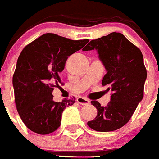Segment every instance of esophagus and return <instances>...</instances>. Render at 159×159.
<instances>
[{
	"instance_id": "esophagus-1",
	"label": "esophagus",
	"mask_w": 159,
	"mask_h": 159,
	"mask_svg": "<svg viewBox=\"0 0 159 159\" xmlns=\"http://www.w3.org/2000/svg\"><path fill=\"white\" fill-rule=\"evenodd\" d=\"M76 101H77V103H79L80 104H83V105H88L90 103V101L89 99L83 97H78L76 98Z\"/></svg>"
}]
</instances>
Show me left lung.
<instances>
[{"label": "left lung", "mask_w": 159, "mask_h": 159, "mask_svg": "<svg viewBox=\"0 0 159 159\" xmlns=\"http://www.w3.org/2000/svg\"><path fill=\"white\" fill-rule=\"evenodd\" d=\"M93 50L98 51L107 70L102 85L108 86L113 93L106 107L92 101L98 114L88 125L97 131H113L130 120L142 99L147 70L142 51L120 33L113 32L93 39L83 50Z\"/></svg>", "instance_id": "8db88e82"}]
</instances>
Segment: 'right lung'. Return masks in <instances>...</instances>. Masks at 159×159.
Listing matches in <instances>:
<instances>
[{
	"mask_svg": "<svg viewBox=\"0 0 159 159\" xmlns=\"http://www.w3.org/2000/svg\"><path fill=\"white\" fill-rule=\"evenodd\" d=\"M89 41L44 34L23 48L17 59L12 84L17 112L30 130L47 135L61 125L63 110L75 103V98L55 102L52 92L62 84L60 74L68 56Z\"/></svg>",
	"mask_w": 159,
	"mask_h": 159,
	"instance_id": "right-lung-1",
	"label": "right lung"
}]
</instances>
